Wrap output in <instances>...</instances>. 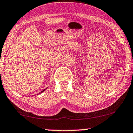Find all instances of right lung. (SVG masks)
<instances>
[{
  "label": "right lung",
  "mask_w": 133,
  "mask_h": 133,
  "mask_svg": "<svg viewBox=\"0 0 133 133\" xmlns=\"http://www.w3.org/2000/svg\"><path fill=\"white\" fill-rule=\"evenodd\" d=\"M47 88H45V89H44V90H43V91H41V92H39V94H37V95H38V94H41V93H42V92H43V91H45V90H46Z\"/></svg>",
  "instance_id": "obj_1"
}]
</instances>
